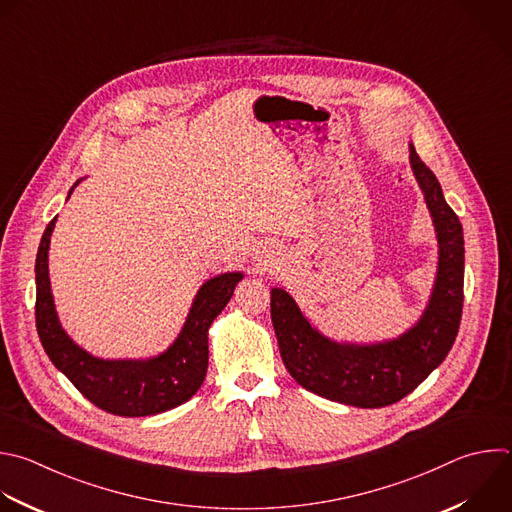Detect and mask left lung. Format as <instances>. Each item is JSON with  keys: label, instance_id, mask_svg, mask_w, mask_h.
Segmentation results:
<instances>
[{"label": "left lung", "instance_id": "1", "mask_svg": "<svg viewBox=\"0 0 512 512\" xmlns=\"http://www.w3.org/2000/svg\"><path fill=\"white\" fill-rule=\"evenodd\" d=\"M408 148L438 241L436 275L420 317L394 337L372 342L335 339L283 287H271V321L291 378L321 398L356 408L390 406L416 390L448 356L462 317V225L412 142Z\"/></svg>", "mask_w": 512, "mask_h": 512}]
</instances>
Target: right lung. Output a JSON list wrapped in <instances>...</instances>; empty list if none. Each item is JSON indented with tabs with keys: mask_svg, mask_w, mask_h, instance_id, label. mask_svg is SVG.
Masks as SVG:
<instances>
[{
	"mask_svg": "<svg viewBox=\"0 0 512 512\" xmlns=\"http://www.w3.org/2000/svg\"><path fill=\"white\" fill-rule=\"evenodd\" d=\"M84 179L76 181L72 191ZM58 217L50 221L36 257V327L52 364L104 412L138 418L173 410L191 400L209 368V327L231 301L243 271L209 277L193 297L187 319L170 346L148 358H98L78 346L64 329L50 283V239Z\"/></svg>",
	"mask_w": 512,
	"mask_h": 512,
	"instance_id": "obj_1",
	"label": "right lung"
}]
</instances>
